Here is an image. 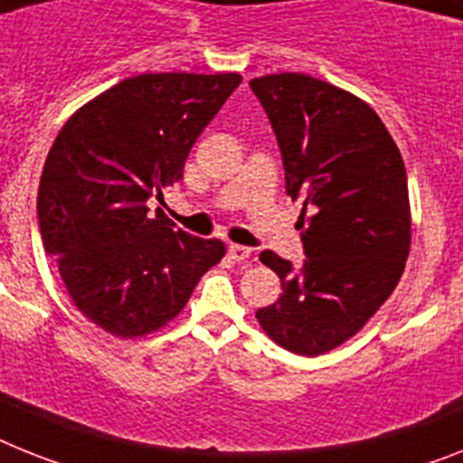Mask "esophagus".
I'll list each match as a JSON object with an SVG mask.
<instances>
[{
	"label": "esophagus",
	"mask_w": 463,
	"mask_h": 463,
	"mask_svg": "<svg viewBox=\"0 0 463 463\" xmlns=\"http://www.w3.org/2000/svg\"><path fill=\"white\" fill-rule=\"evenodd\" d=\"M228 254H231V259H235V261H247L251 256V250L250 247H244V244H231V247H228Z\"/></svg>",
	"instance_id": "34e87169"
}]
</instances>
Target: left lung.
<instances>
[{"mask_svg": "<svg viewBox=\"0 0 463 463\" xmlns=\"http://www.w3.org/2000/svg\"><path fill=\"white\" fill-rule=\"evenodd\" d=\"M278 138L285 188L304 202L298 268L273 251L261 263L282 297L256 310L275 344L320 355L351 339L391 297L410 254L405 162L374 110L301 72L250 81Z\"/></svg>", "mask_w": 463, "mask_h": 463, "instance_id": "obj_1", "label": "left lung"}]
</instances>
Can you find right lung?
Listing matches in <instances>:
<instances>
[{"label":"right lung","instance_id":"right-lung-1","mask_svg":"<svg viewBox=\"0 0 463 463\" xmlns=\"http://www.w3.org/2000/svg\"><path fill=\"white\" fill-rule=\"evenodd\" d=\"M242 77L146 72L72 115L37 193L46 256L77 308L115 336H143L184 310L221 240L178 231L147 200L184 178L190 147Z\"/></svg>","mask_w":463,"mask_h":463}]
</instances>
